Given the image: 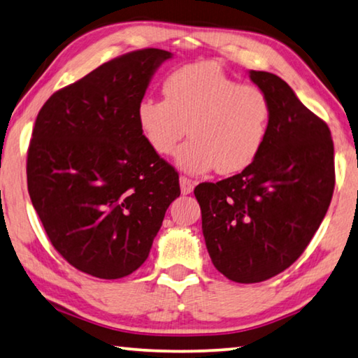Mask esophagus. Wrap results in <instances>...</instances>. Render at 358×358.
I'll list each match as a JSON object with an SVG mask.
<instances>
[{
  "mask_svg": "<svg viewBox=\"0 0 358 358\" xmlns=\"http://www.w3.org/2000/svg\"><path fill=\"white\" fill-rule=\"evenodd\" d=\"M180 188H181V194H191L192 189H194V183H192L189 178L180 177Z\"/></svg>",
  "mask_w": 358,
  "mask_h": 358,
  "instance_id": "1",
  "label": "esophagus"
}]
</instances>
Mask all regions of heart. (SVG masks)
<instances>
[{
	"mask_svg": "<svg viewBox=\"0 0 358 358\" xmlns=\"http://www.w3.org/2000/svg\"><path fill=\"white\" fill-rule=\"evenodd\" d=\"M164 100L143 97L135 119L143 140L159 156L175 155L186 173H237L255 162L268 138L271 101L263 89L239 84L215 62H196L169 73Z\"/></svg>",
	"mask_w": 358,
	"mask_h": 358,
	"instance_id": "b5f03b06",
	"label": "heart"
}]
</instances>
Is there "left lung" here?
Instances as JSON below:
<instances>
[{"label":"left lung","instance_id":"obj_1","mask_svg":"<svg viewBox=\"0 0 358 358\" xmlns=\"http://www.w3.org/2000/svg\"><path fill=\"white\" fill-rule=\"evenodd\" d=\"M250 79L271 101L263 150L241 173L194 189L212 263L239 283L290 268L319 229L334 189L327 124L279 76L252 70Z\"/></svg>","mask_w":358,"mask_h":358}]
</instances>
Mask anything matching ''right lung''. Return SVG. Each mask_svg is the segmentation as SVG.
Returning a JSON list of instances; mask_svg holds the SVG:
<instances>
[{"mask_svg":"<svg viewBox=\"0 0 358 358\" xmlns=\"http://www.w3.org/2000/svg\"><path fill=\"white\" fill-rule=\"evenodd\" d=\"M172 52L140 49L57 90L43 105L27 157L33 207L76 269L121 279L148 258L178 173L143 140L135 108Z\"/></svg>","mask_w":358,"mask_h":358,"instance_id":"1","label":"right lung"}]
</instances>
